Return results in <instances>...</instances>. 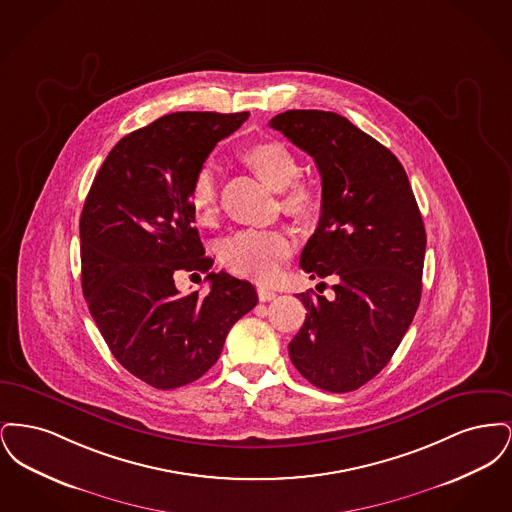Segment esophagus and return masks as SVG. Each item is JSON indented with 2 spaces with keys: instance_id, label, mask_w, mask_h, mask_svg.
I'll list each match as a JSON object with an SVG mask.
<instances>
[{
  "instance_id": "1",
  "label": "esophagus",
  "mask_w": 512,
  "mask_h": 512,
  "mask_svg": "<svg viewBox=\"0 0 512 512\" xmlns=\"http://www.w3.org/2000/svg\"><path fill=\"white\" fill-rule=\"evenodd\" d=\"M257 295H259V299L261 301H272V299H276V292H272V290H268V288H259L257 290Z\"/></svg>"
}]
</instances>
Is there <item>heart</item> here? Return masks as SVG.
I'll list each match as a JSON object with an SVG mask.
<instances>
[{
  "mask_svg": "<svg viewBox=\"0 0 512 512\" xmlns=\"http://www.w3.org/2000/svg\"><path fill=\"white\" fill-rule=\"evenodd\" d=\"M249 171L268 188L278 190L280 207L293 219H309L320 207L317 184L299 178V161L290 147L278 140H265L242 151ZM190 205L201 224H211L219 215V190L209 169L197 172ZM220 261L234 274L257 282L276 280L293 255L292 236L282 228H247L220 244Z\"/></svg>",
  "mask_w": 512,
  "mask_h": 512,
  "instance_id": "heart-1",
  "label": "heart"
}]
</instances>
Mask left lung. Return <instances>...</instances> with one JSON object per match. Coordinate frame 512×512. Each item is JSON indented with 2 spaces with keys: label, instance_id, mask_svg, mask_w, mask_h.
Segmentation results:
<instances>
[{
  "label": "left lung",
  "instance_id": "left-lung-1",
  "mask_svg": "<svg viewBox=\"0 0 512 512\" xmlns=\"http://www.w3.org/2000/svg\"><path fill=\"white\" fill-rule=\"evenodd\" d=\"M268 124L317 163L320 220L299 263L311 278L336 280L332 299L297 293L307 317L290 359L320 390H359L390 363L418 309L422 215L397 157L345 117L295 109Z\"/></svg>",
  "mask_w": 512,
  "mask_h": 512
}]
</instances>
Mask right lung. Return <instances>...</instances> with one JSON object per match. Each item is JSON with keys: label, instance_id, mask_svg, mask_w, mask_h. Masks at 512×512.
<instances>
[{"label": "right lung", "instance_id": "1", "mask_svg": "<svg viewBox=\"0 0 512 512\" xmlns=\"http://www.w3.org/2000/svg\"><path fill=\"white\" fill-rule=\"evenodd\" d=\"M249 113H172L124 136L103 161L80 215L82 290L113 357L157 390L192 384L217 363L255 288L213 259L190 190L205 159ZM178 269L205 271L210 293L182 296Z\"/></svg>", "mask_w": 512, "mask_h": 512}]
</instances>
